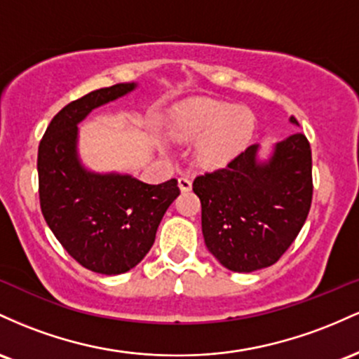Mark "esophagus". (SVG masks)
<instances>
[{
	"mask_svg": "<svg viewBox=\"0 0 359 359\" xmlns=\"http://www.w3.org/2000/svg\"><path fill=\"white\" fill-rule=\"evenodd\" d=\"M178 184H180L181 191H190L191 190V180L188 178V176H181V178H178Z\"/></svg>",
	"mask_w": 359,
	"mask_h": 359,
	"instance_id": "1",
	"label": "esophagus"
}]
</instances>
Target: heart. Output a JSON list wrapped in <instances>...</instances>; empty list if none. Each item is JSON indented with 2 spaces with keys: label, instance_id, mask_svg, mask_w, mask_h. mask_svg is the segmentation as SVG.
<instances>
[{
  "label": "heart",
  "instance_id": "heart-1",
  "mask_svg": "<svg viewBox=\"0 0 359 359\" xmlns=\"http://www.w3.org/2000/svg\"><path fill=\"white\" fill-rule=\"evenodd\" d=\"M255 130V115L229 103L196 102L184 107L171 126L181 140L198 139L195 161L203 168H220L248 146Z\"/></svg>",
  "mask_w": 359,
  "mask_h": 359
}]
</instances>
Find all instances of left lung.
<instances>
[{
  "mask_svg": "<svg viewBox=\"0 0 359 359\" xmlns=\"http://www.w3.org/2000/svg\"><path fill=\"white\" fill-rule=\"evenodd\" d=\"M290 122L297 123L295 116ZM249 146L225 168L196 176L205 244L231 271L275 264L299 236L312 203V151L307 137L278 142L266 163Z\"/></svg>",
  "mask_w": 359,
  "mask_h": 359,
  "instance_id": "1",
  "label": "left lung"
}]
</instances>
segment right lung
<instances>
[{"mask_svg":"<svg viewBox=\"0 0 359 359\" xmlns=\"http://www.w3.org/2000/svg\"><path fill=\"white\" fill-rule=\"evenodd\" d=\"M134 88V83L114 84L66 104L52 118L39 146L43 219L81 266L102 275H120L144 259L161 219L180 195L175 178L149 184L128 175H96L79 163L78 123L93 108Z\"/></svg>","mask_w":359,"mask_h":359,"instance_id":"1","label":"right lung"}]
</instances>
